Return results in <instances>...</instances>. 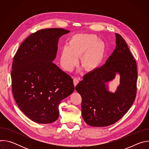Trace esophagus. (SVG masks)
<instances>
[{"mask_svg": "<svg viewBox=\"0 0 149 149\" xmlns=\"http://www.w3.org/2000/svg\"><path fill=\"white\" fill-rule=\"evenodd\" d=\"M73 81H74V86L75 87L77 84L79 82V79L77 78H74V79H73Z\"/></svg>", "mask_w": 149, "mask_h": 149, "instance_id": "34e87169", "label": "esophagus"}]
</instances>
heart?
I'll return each instance as SVG.
<instances>
[{"instance_id":"obj_1","label":"heart","mask_w":149,"mask_h":149,"mask_svg":"<svg viewBox=\"0 0 149 149\" xmlns=\"http://www.w3.org/2000/svg\"><path fill=\"white\" fill-rule=\"evenodd\" d=\"M105 49L104 42L95 35H74L68 41V45H64L61 49V65L65 71H71L77 64L78 57L80 56L81 65L87 71H91L100 64Z\"/></svg>"}]
</instances>
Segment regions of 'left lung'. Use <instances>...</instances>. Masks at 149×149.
<instances>
[{
	"label": "left lung",
	"mask_w": 149,
	"mask_h": 149,
	"mask_svg": "<svg viewBox=\"0 0 149 149\" xmlns=\"http://www.w3.org/2000/svg\"><path fill=\"white\" fill-rule=\"evenodd\" d=\"M116 47L104 65L88 72L75 87L82 97L84 120L93 127L110 125L128 111L137 93L136 61L123 38L116 33ZM120 74L117 91L109 92L105 84Z\"/></svg>",
	"instance_id": "1"
}]
</instances>
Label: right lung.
I'll list each match as a JSON object with an SVG mask.
<instances>
[{
  "label": "right lung",
  "instance_id": "right-lung-1",
  "mask_svg": "<svg viewBox=\"0 0 149 149\" xmlns=\"http://www.w3.org/2000/svg\"><path fill=\"white\" fill-rule=\"evenodd\" d=\"M70 32L62 28L39 30L26 38L14 56L13 97L21 111L38 123L55 121L60 102L74 91L71 76L52 62L59 38Z\"/></svg>",
  "mask_w": 149,
  "mask_h": 149
}]
</instances>
